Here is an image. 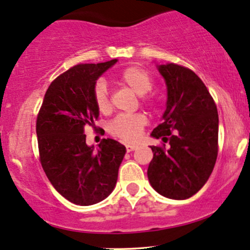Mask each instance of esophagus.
Masks as SVG:
<instances>
[{"mask_svg":"<svg viewBox=\"0 0 250 250\" xmlns=\"http://www.w3.org/2000/svg\"><path fill=\"white\" fill-rule=\"evenodd\" d=\"M135 148H137V146L135 145H125V150H127L128 152H130V151H134Z\"/></svg>","mask_w":250,"mask_h":250,"instance_id":"1","label":"esophagus"}]
</instances>
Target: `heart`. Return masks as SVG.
Segmentation results:
<instances>
[{
  "mask_svg": "<svg viewBox=\"0 0 250 250\" xmlns=\"http://www.w3.org/2000/svg\"><path fill=\"white\" fill-rule=\"evenodd\" d=\"M118 83L128 88L137 95H141L140 100L144 106L153 109L157 105L155 97L147 94L155 84L153 77L146 70L139 66L125 67L117 78ZM93 100L99 112L107 113L111 109L109 92L103 82H98L93 89ZM147 123L145 115H121L113 118L107 125V130L111 135L118 138L125 143H134L140 138L144 127Z\"/></svg>",
  "mask_w": 250,
  "mask_h": 250,
  "instance_id": "b5f03b06",
  "label": "heart"
}]
</instances>
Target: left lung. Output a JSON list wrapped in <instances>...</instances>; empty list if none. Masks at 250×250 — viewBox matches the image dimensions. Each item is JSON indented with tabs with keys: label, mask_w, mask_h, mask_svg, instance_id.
<instances>
[{
	"label": "left lung",
	"mask_w": 250,
	"mask_h": 250,
	"mask_svg": "<svg viewBox=\"0 0 250 250\" xmlns=\"http://www.w3.org/2000/svg\"><path fill=\"white\" fill-rule=\"evenodd\" d=\"M168 90L163 122L152 130L169 143L151 146V186L172 200H186L207 183L218 157L219 116L215 102L200 77L181 65H160Z\"/></svg>",
	"instance_id": "1"
}]
</instances>
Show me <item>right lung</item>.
I'll return each mask as SVG.
<instances>
[{"mask_svg":"<svg viewBox=\"0 0 250 250\" xmlns=\"http://www.w3.org/2000/svg\"><path fill=\"white\" fill-rule=\"evenodd\" d=\"M117 62L78 64L48 87L36 121L40 162L55 190L78 206L95 204L112 192L125 147L103 139L98 151L85 144L84 127L99 111L93 89L100 75Z\"/></svg>","mask_w":250,"mask_h":250,"instance_id":"right-lung-1","label":"right lung"}]
</instances>
